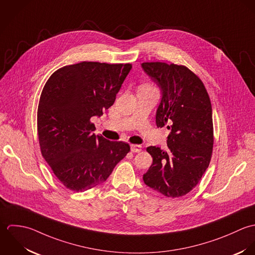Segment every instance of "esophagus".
I'll use <instances>...</instances> for the list:
<instances>
[{
  "label": "esophagus",
  "mask_w": 255,
  "mask_h": 255,
  "mask_svg": "<svg viewBox=\"0 0 255 255\" xmlns=\"http://www.w3.org/2000/svg\"><path fill=\"white\" fill-rule=\"evenodd\" d=\"M142 151L141 145H131V152L133 153H140Z\"/></svg>",
  "instance_id": "34e87169"
}]
</instances>
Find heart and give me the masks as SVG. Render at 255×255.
<instances>
[{
	"instance_id": "heart-1",
	"label": "heart",
	"mask_w": 255,
	"mask_h": 255,
	"mask_svg": "<svg viewBox=\"0 0 255 255\" xmlns=\"http://www.w3.org/2000/svg\"><path fill=\"white\" fill-rule=\"evenodd\" d=\"M143 88H152V87H151L150 85H144V86H143Z\"/></svg>"
}]
</instances>
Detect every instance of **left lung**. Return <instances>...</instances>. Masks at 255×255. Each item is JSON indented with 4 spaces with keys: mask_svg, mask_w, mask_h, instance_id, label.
<instances>
[{
    "mask_svg": "<svg viewBox=\"0 0 255 255\" xmlns=\"http://www.w3.org/2000/svg\"><path fill=\"white\" fill-rule=\"evenodd\" d=\"M161 91L156 126L167 125L165 151L147 148L153 163L143 175L146 185L166 197L190 192L209 166L213 144L212 105L202 81L187 67L161 62L142 64Z\"/></svg>",
    "mask_w": 255,
    "mask_h": 255,
    "instance_id": "8db88e82",
    "label": "left lung"
}]
</instances>
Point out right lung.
Segmentation results:
<instances>
[{"label": "right lung", "instance_id": "obj_1", "mask_svg": "<svg viewBox=\"0 0 255 255\" xmlns=\"http://www.w3.org/2000/svg\"><path fill=\"white\" fill-rule=\"evenodd\" d=\"M131 64L81 62L54 72L40 96L37 131L40 150L68 189L86 191L103 183L130 152L124 142L96 136L94 116L116 99Z\"/></svg>", "mask_w": 255, "mask_h": 255}]
</instances>
